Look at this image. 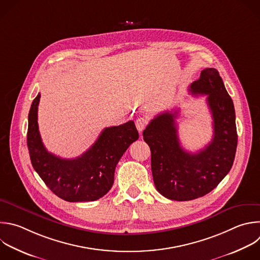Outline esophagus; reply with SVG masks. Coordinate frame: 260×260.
I'll use <instances>...</instances> for the list:
<instances>
[{"label":"esophagus","instance_id":"34e87169","mask_svg":"<svg viewBox=\"0 0 260 260\" xmlns=\"http://www.w3.org/2000/svg\"><path fill=\"white\" fill-rule=\"evenodd\" d=\"M147 123H148V120H147L146 117H139V118L136 120V126H137V128H138L139 132H142V131L146 127Z\"/></svg>","mask_w":260,"mask_h":260}]
</instances>
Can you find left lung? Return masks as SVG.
<instances>
[{
	"label": "left lung",
	"mask_w": 260,
	"mask_h": 260,
	"mask_svg": "<svg viewBox=\"0 0 260 260\" xmlns=\"http://www.w3.org/2000/svg\"><path fill=\"white\" fill-rule=\"evenodd\" d=\"M189 92L197 97L207 95L213 138L204 149L190 153L182 148L176 109L155 116L143 132L151 150L155 187L165 198L177 201L194 200L211 192L231 170L238 143L233 100L218 71L203 69Z\"/></svg>",
	"instance_id": "1"
}]
</instances>
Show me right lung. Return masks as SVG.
<instances>
[{
  "label": "right lung",
  "mask_w": 260,
  "mask_h": 260,
  "mask_svg": "<svg viewBox=\"0 0 260 260\" xmlns=\"http://www.w3.org/2000/svg\"><path fill=\"white\" fill-rule=\"evenodd\" d=\"M41 94L28 114L27 147L31 164L47 187L68 202H88L102 198L114 182L115 167L132 143L139 139L133 120L106 127L95 144L81 156L63 159L45 148L38 124Z\"/></svg>",
  "instance_id": "right-lung-1"
}]
</instances>
